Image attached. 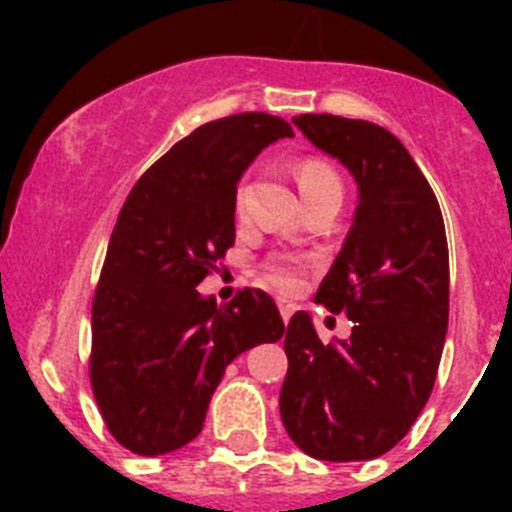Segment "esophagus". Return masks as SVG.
Returning <instances> with one entry per match:
<instances>
[{"label": "esophagus", "instance_id": "obj_1", "mask_svg": "<svg viewBox=\"0 0 512 512\" xmlns=\"http://www.w3.org/2000/svg\"><path fill=\"white\" fill-rule=\"evenodd\" d=\"M277 305H279V312H282V320H284V323H289V318H292V312H295V305H292V302H289V300H279Z\"/></svg>", "mask_w": 512, "mask_h": 512}]
</instances>
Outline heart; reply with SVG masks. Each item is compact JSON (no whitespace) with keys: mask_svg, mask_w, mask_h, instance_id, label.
<instances>
[{"mask_svg":"<svg viewBox=\"0 0 512 512\" xmlns=\"http://www.w3.org/2000/svg\"><path fill=\"white\" fill-rule=\"evenodd\" d=\"M295 179L302 197L315 192H328V189H338L341 192V179H338V174L325 161H320V158H302V161H297ZM241 202L243 189L238 192V207H241ZM266 274H269V282L282 289V292H295L302 284V277H305V264L297 256H277V259H271L266 264Z\"/></svg>","mask_w":512,"mask_h":512,"instance_id":"obj_1","label":"heart"}]
</instances>
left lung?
Listing matches in <instances>:
<instances>
[{"label":"left lung","instance_id":"8db88e82","mask_svg":"<svg viewBox=\"0 0 512 512\" xmlns=\"http://www.w3.org/2000/svg\"><path fill=\"white\" fill-rule=\"evenodd\" d=\"M359 184V205L315 302L346 312V341L323 343L310 315L284 330L279 410L312 459L366 461L405 438L436 382L449 328V246L441 207L408 148L374 122L292 120Z\"/></svg>","mask_w":512,"mask_h":512}]
</instances>
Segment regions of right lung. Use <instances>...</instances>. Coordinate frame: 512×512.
Wrapping results in <instances>:
<instances>
[{
	"mask_svg": "<svg viewBox=\"0 0 512 512\" xmlns=\"http://www.w3.org/2000/svg\"><path fill=\"white\" fill-rule=\"evenodd\" d=\"M292 135L266 112L207 122L158 158L122 205L94 292L89 377L104 423L133 454L194 441L225 366L284 336L261 289L217 305L197 284L235 243L243 171Z\"/></svg>",
	"mask_w": 512,
	"mask_h": 512,
	"instance_id": "obj_1",
	"label": "right lung"
}]
</instances>
